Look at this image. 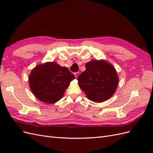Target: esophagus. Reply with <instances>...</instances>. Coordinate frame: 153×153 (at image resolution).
Returning a JSON list of instances; mask_svg holds the SVG:
<instances>
[{
  "label": "esophagus",
  "mask_w": 153,
  "mask_h": 153,
  "mask_svg": "<svg viewBox=\"0 0 153 153\" xmlns=\"http://www.w3.org/2000/svg\"><path fill=\"white\" fill-rule=\"evenodd\" d=\"M78 75H79V73H78V72L75 73V76L76 78H77L78 76Z\"/></svg>",
  "instance_id": "1"
}]
</instances>
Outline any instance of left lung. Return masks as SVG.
Returning a JSON list of instances; mask_svg holds the SVG:
<instances>
[{
    "label": "left lung",
    "instance_id": "left-lung-1",
    "mask_svg": "<svg viewBox=\"0 0 153 153\" xmlns=\"http://www.w3.org/2000/svg\"><path fill=\"white\" fill-rule=\"evenodd\" d=\"M85 68L77 80L87 98L96 103L109 99L115 93L119 83L114 67L104 60H92L85 64Z\"/></svg>",
    "mask_w": 153,
    "mask_h": 153
}]
</instances>
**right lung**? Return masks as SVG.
I'll list each match as a JSON object with an SVG mask.
<instances>
[{"mask_svg": "<svg viewBox=\"0 0 153 153\" xmlns=\"http://www.w3.org/2000/svg\"><path fill=\"white\" fill-rule=\"evenodd\" d=\"M75 75L68 68L55 62H48L35 67L29 76V86L41 101L53 104L61 100Z\"/></svg>", "mask_w": 153, "mask_h": 153, "instance_id": "add662e5", "label": "right lung"}]
</instances>
